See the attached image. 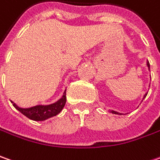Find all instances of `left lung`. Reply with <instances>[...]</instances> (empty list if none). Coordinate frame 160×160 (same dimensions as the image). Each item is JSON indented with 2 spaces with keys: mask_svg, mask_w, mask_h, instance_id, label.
I'll list each match as a JSON object with an SVG mask.
<instances>
[{
  "mask_svg": "<svg viewBox=\"0 0 160 160\" xmlns=\"http://www.w3.org/2000/svg\"><path fill=\"white\" fill-rule=\"evenodd\" d=\"M147 67H148V70H149V63H148V61H147ZM147 94H148V92H146V93L144 94V96H143V99H144V98L147 96ZM143 99H142V101H143ZM110 112H111L112 113H113V114H120V115H122V113H120V112H115V111H112H112H110Z\"/></svg>",
  "mask_w": 160,
  "mask_h": 160,
  "instance_id": "left-lung-1",
  "label": "left lung"
}]
</instances>
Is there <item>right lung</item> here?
Listing matches in <instances>:
<instances>
[{"label": "right lung", "mask_w": 160, "mask_h": 160, "mask_svg": "<svg viewBox=\"0 0 160 160\" xmlns=\"http://www.w3.org/2000/svg\"><path fill=\"white\" fill-rule=\"evenodd\" d=\"M67 102V96H66V91L64 92L63 96L59 100L57 101L56 102L48 104V105H36L33 107L29 108H21L19 107L15 102H12V105L16 108L19 112H20L23 115L28 117V119L32 121H45L48 118H51L54 116L58 115L60 112L63 110V108L66 104Z\"/></svg>", "instance_id": "1"}]
</instances>
